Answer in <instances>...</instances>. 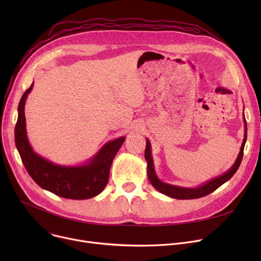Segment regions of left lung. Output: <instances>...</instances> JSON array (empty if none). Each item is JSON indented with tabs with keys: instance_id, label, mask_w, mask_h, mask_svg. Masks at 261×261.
Here are the masks:
<instances>
[{
	"instance_id": "obj_1",
	"label": "left lung",
	"mask_w": 261,
	"mask_h": 261,
	"mask_svg": "<svg viewBox=\"0 0 261 261\" xmlns=\"http://www.w3.org/2000/svg\"><path fill=\"white\" fill-rule=\"evenodd\" d=\"M244 120V138H243V142L242 145L240 147V151L239 154L232 165L226 172H224L223 174L219 175L217 177H214V179L207 181L206 183H204L198 187H181V186H176V185H171L165 182H162L154 170V164H153V159H152V153H151V144H150L149 140L147 139V143H146V149H145V159L147 161V174H148V179L151 183V185L159 190L160 193L166 195L170 198L173 199H179V200H189V199H198V198H202L207 196L210 194H212L213 191H215L218 187H220L222 184H224L225 182H227L230 177L236 173V171L238 170L241 161H242V156H243V149H244V145L246 142V132H248V129H246V121L245 118L243 117Z\"/></svg>"
}]
</instances>
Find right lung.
Instances as JSON below:
<instances>
[{"instance_id": "right-lung-1", "label": "right lung", "mask_w": 261, "mask_h": 261, "mask_svg": "<svg viewBox=\"0 0 261 261\" xmlns=\"http://www.w3.org/2000/svg\"><path fill=\"white\" fill-rule=\"evenodd\" d=\"M33 88L34 82L20 100L15 128L16 146L27 172L41 188L62 198L85 200L99 195L108 184L113 159L126 138L108 142L87 163L77 166L58 165L42 158L34 151L26 132L24 107Z\"/></svg>"}]
</instances>
